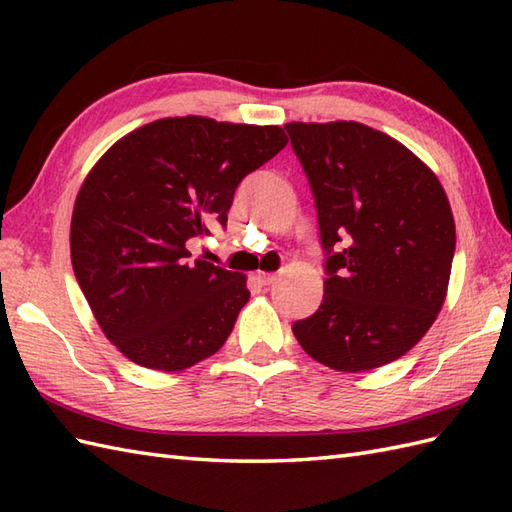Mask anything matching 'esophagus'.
<instances>
[{
  "instance_id": "1",
  "label": "esophagus",
  "mask_w": 512,
  "mask_h": 512,
  "mask_svg": "<svg viewBox=\"0 0 512 512\" xmlns=\"http://www.w3.org/2000/svg\"><path fill=\"white\" fill-rule=\"evenodd\" d=\"M257 279L262 281V286H273L275 281H277V275L275 273H259Z\"/></svg>"
}]
</instances>
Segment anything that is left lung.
<instances>
[{
    "mask_svg": "<svg viewBox=\"0 0 512 512\" xmlns=\"http://www.w3.org/2000/svg\"><path fill=\"white\" fill-rule=\"evenodd\" d=\"M323 248V301L292 323L314 361L365 372L416 345L447 295L455 224L433 171L376 129L288 123Z\"/></svg>",
    "mask_w": 512,
    "mask_h": 512,
    "instance_id": "8db88e82",
    "label": "left lung"
}]
</instances>
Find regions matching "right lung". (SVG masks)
<instances>
[{
  "label": "right lung",
  "mask_w": 512,
  "mask_h": 512,
  "mask_svg": "<svg viewBox=\"0 0 512 512\" xmlns=\"http://www.w3.org/2000/svg\"><path fill=\"white\" fill-rule=\"evenodd\" d=\"M286 143L275 125L162 118L96 162L74 204L72 268L129 361L178 372L226 343L250 297L246 279L191 259L187 239L224 228L239 182Z\"/></svg>",
  "instance_id": "add662e5"
}]
</instances>
